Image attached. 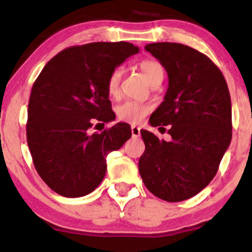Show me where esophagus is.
<instances>
[{"instance_id":"esophagus-1","label":"esophagus","mask_w":252,"mask_h":252,"mask_svg":"<svg viewBox=\"0 0 252 252\" xmlns=\"http://www.w3.org/2000/svg\"><path fill=\"white\" fill-rule=\"evenodd\" d=\"M131 135L132 137H140L141 128L137 126H131Z\"/></svg>"}]
</instances>
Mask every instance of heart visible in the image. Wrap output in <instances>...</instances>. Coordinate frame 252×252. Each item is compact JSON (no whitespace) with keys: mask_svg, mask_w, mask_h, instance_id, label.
I'll return each instance as SVG.
<instances>
[{"mask_svg":"<svg viewBox=\"0 0 252 252\" xmlns=\"http://www.w3.org/2000/svg\"><path fill=\"white\" fill-rule=\"evenodd\" d=\"M138 67H140V70L142 71L144 77L148 79L150 84L156 82L160 78H163L162 66L154 59L142 60L138 63ZM121 77H122V68L121 67H116L110 73L108 82H106V91H108L109 96L115 97L118 94ZM150 109H152V106L149 104L135 102V100H126V102L121 103L117 106L116 112L118 118L124 121V122L138 123L146 117Z\"/></svg>","mask_w":252,"mask_h":252,"instance_id":"1","label":"heart"}]
</instances>
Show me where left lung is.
<instances>
[{"label":"left lung","instance_id":"1","mask_svg":"<svg viewBox=\"0 0 252 252\" xmlns=\"http://www.w3.org/2000/svg\"><path fill=\"white\" fill-rule=\"evenodd\" d=\"M168 74L163 102L150 116L153 126H169V142L141 130L146 150L141 178L153 194L178 202L192 198L215 178L232 138L226 80L210 58L175 42L144 47ZM163 130H166L163 128Z\"/></svg>","mask_w":252,"mask_h":252}]
</instances>
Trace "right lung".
Returning <instances> with one entry per match:
<instances>
[{
	"label": "right lung",
	"instance_id": "add662e5",
	"mask_svg": "<svg viewBox=\"0 0 252 252\" xmlns=\"http://www.w3.org/2000/svg\"><path fill=\"white\" fill-rule=\"evenodd\" d=\"M140 48L130 42H91L58 53L32 88L27 142L36 172L66 198L96 189L106 172V156L131 137L126 123L90 134L96 122L114 121L106 91L112 71Z\"/></svg>",
	"mask_w": 252,
	"mask_h": 252
}]
</instances>
